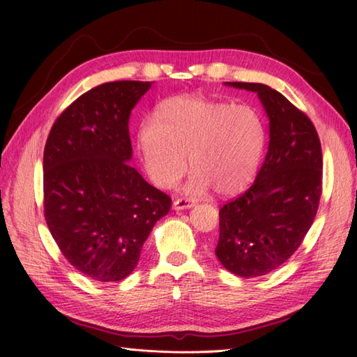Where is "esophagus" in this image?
Segmentation results:
<instances>
[{
	"label": "esophagus",
	"instance_id": "34e87169",
	"mask_svg": "<svg viewBox=\"0 0 357 357\" xmlns=\"http://www.w3.org/2000/svg\"><path fill=\"white\" fill-rule=\"evenodd\" d=\"M195 206V202L192 199H185V198H179L173 202V208L174 210H185V208H192Z\"/></svg>",
	"mask_w": 357,
	"mask_h": 357
}]
</instances>
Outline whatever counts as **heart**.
Returning a JSON list of instances; mask_svg holds the SVG:
<instances>
[{
    "instance_id": "obj_1",
    "label": "heart",
    "mask_w": 357,
    "mask_h": 357,
    "mask_svg": "<svg viewBox=\"0 0 357 357\" xmlns=\"http://www.w3.org/2000/svg\"><path fill=\"white\" fill-rule=\"evenodd\" d=\"M156 119L138 127L142 164L153 183L170 188L193 170L185 190L201 195L211 187L221 195L242 190L256 172L265 144L262 118L252 105H233L204 96L165 100Z\"/></svg>"
}]
</instances>
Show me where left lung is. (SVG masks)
Returning a JSON list of instances; mask_svg holds the SVG:
<instances>
[{
    "label": "left lung",
    "mask_w": 357,
    "mask_h": 357,
    "mask_svg": "<svg viewBox=\"0 0 357 357\" xmlns=\"http://www.w3.org/2000/svg\"><path fill=\"white\" fill-rule=\"evenodd\" d=\"M259 96L268 116V151L255 183L219 210L216 257L241 278L280 267L304 241L322 195V150L304 112L259 82H225Z\"/></svg>",
    "instance_id": "8db88e82"
}]
</instances>
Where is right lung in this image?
I'll list each match as a JSON object with an SVG mask.
<instances>
[{
  "mask_svg": "<svg viewBox=\"0 0 357 357\" xmlns=\"http://www.w3.org/2000/svg\"><path fill=\"white\" fill-rule=\"evenodd\" d=\"M150 87L115 81L89 90L59 115L44 147L45 222L66 259L100 282L130 275L172 207L128 164V119Z\"/></svg>",
  "mask_w": 357,
  "mask_h": 357,
  "instance_id": "obj_1",
  "label": "right lung"
}]
</instances>
